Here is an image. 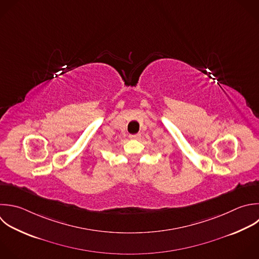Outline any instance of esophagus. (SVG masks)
<instances>
[{"instance_id": "1", "label": "esophagus", "mask_w": 259, "mask_h": 259, "mask_svg": "<svg viewBox=\"0 0 259 259\" xmlns=\"http://www.w3.org/2000/svg\"><path fill=\"white\" fill-rule=\"evenodd\" d=\"M130 139H131V140H139V139H140V134H137V135H130Z\"/></svg>"}]
</instances>
